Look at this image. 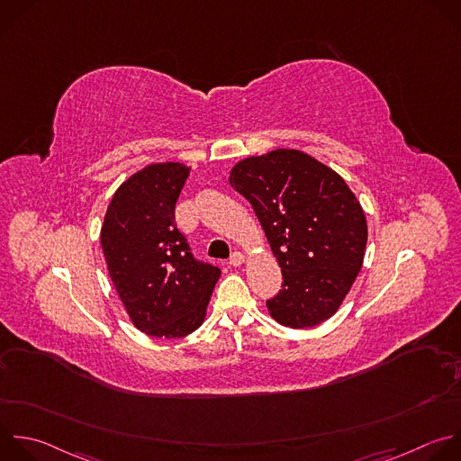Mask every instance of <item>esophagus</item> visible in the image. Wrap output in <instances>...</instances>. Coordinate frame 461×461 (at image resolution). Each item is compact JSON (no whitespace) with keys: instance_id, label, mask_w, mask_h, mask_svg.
<instances>
[{"instance_id":"obj_1","label":"esophagus","mask_w":461,"mask_h":461,"mask_svg":"<svg viewBox=\"0 0 461 461\" xmlns=\"http://www.w3.org/2000/svg\"><path fill=\"white\" fill-rule=\"evenodd\" d=\"M246 262V257L242 255V253H239V251H235L231 257H230V266H233V267H239V266H242Z\"/></svg>"}]
</instances>
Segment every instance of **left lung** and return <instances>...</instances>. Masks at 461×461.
<instances>
[{"label":"left lung","mask_w":461,"mask_h":461,"mask_svg":"<svg viewBox=\"0 0 461 461\" xmlns=\"http://www.w3.org/2000/svg\"><path fill=\"white\" fill-rule=\"evenodd\" d=\"M230 185L246 197L282 271L266 302L291 330L331 319L355 284L366 255L367 221L357 195L330 167L294 148L239 161Z\"/></svg>","instance_id":"1"}]
</instances>
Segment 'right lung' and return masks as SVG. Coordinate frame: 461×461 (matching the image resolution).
<instances>
[{
  "instance_id": "obj_1",
  "label": "right lung",
  "mask_w": 461,
  "mask_h": 461,
  "mask_svg": "<svg viewBox=\"0 0 461 461\" xmlns=\"http://www.w3.org/2000/svg\"><path fill=\"white\" fill-rule=\"evenodd\" d=\"M190 176L183 163H151L113 194L101 226L108 275L131 324L158 339L203 326L221 269L197 262L174 212Z\"/></svg>"
}]
</instances>
